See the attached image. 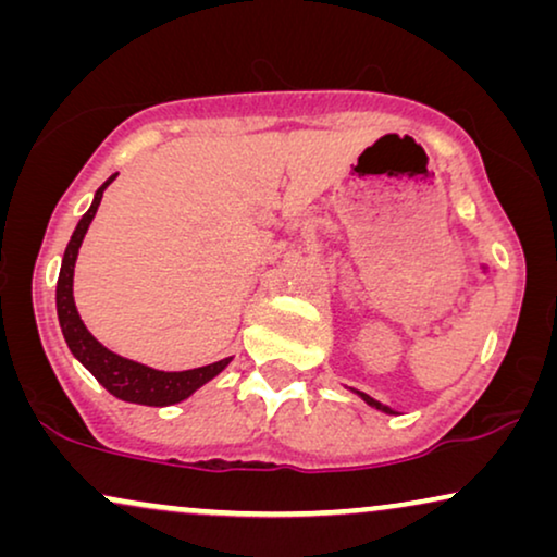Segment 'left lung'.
Segmentation results:
<instances>
[{
  "label": "left lung",
  "mask_w": 557,
  "mask_h": 557,
  "mask_svg": "<svg viewBox=\"0 0 557 557\" xmlns=\"http://www.w3.org/2000/svg\"><path fill=\"white\" fill-rule=\"evenodd\" d=\"M357 395H360V398L364 400V403H368V406L370 408H377L380 410V413H387V416H398V413H395V410L391 408V406H385V403H380V400H375V398H370V395L368 393H360V391H355Z\"/></svg>",
  "instance_id": "obj_1"
}]
</instances>
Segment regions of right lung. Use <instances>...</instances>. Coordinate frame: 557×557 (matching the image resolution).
Listing matches in <instances>:
<instances>
[{"label":"right lung","instance_id":"obj_1","mask_svg":"<svg viewBox=\"0 0 557 557\" xmlns=\"http://www.w3.org/2000/svg\"><path fill=\"white\" fill-rule=\"evenodd\" d=\"M116 177L119 174H111V177L96 189L94 202H90L86 215L78 220L71 240H67L63 263H60L58 288H55L58 322H60V330H63L65 345L73 352L75 360H78L83 368H86L90 375H94L98 383L113 395V398L136 403V406H151V408L174 406V403H182L185 398H189V395L200 391L205 383H210L212 377L220 375V372L231 364L233 357H225V360H218L195 370H182V372L154 370L149 368V364L126 360V357H121L116 352H111L109 347H103L101 342L86 330L78 309H75L73 273H75V261H78L81 243L86 238L88 225L94 223L96 210L98 205H101L106 187H109Z\"/></svg>","mask_w":557,"mask_h":557}]
</instances>
